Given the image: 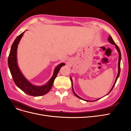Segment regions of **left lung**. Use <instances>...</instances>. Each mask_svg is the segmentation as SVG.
I'll return each mask as SVG.
<instances>
[{"label": "left lung", "mask_w": 131, "mask_h": 131, "mask_svg": "<svg viewBox=\"0 0 131 131\" xmlns=\"http://www.w3.org/2000/svg\"><path fill=\"white\" fill-rule=\"evenodd\" d=\"M108 41H109V42L110 43H112L113 45H115V48L116 49V50H117V52H118V54H119V56H118V73H117V77H116V78L115 81V82H114V85H113V86H112V89H111V90H110V91H109V92H108V93H107V94H106V95H108V94L111 92V91H112V90L113 89V88H114V87L115 85V84H116V81H117V79H118V77H119L120 73V61H121V52H120V49L118 48V46L116 44L115 42L114 41L113 39H112V37H111L110 35H109V36L108 39ZM70 80H71V82H72V90H73V92L74 94H75V96L77 97H78V98H80V100L85 101H86V102H92V101L94 102V101H97V100H100V99H101V98H98L97 100H94V101H89V100H84V99H83V98H82L80 97H79V96H78V95H77L76 93H75V91H74V89H73V80H72V78H71V77H70ZM106 95H105V96H106Z\"/></svg>", "instance_id": "1"}]
</instances>
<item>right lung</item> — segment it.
<instances>
[{"label": "right lung", "instance_id": "1", "mask_svg": "<svg viewBox=\"0 0 131 131\" xmlns=\"http://www.w3.org/2000/svg\"><path fill=\"white\" fill-rule=\"evenodd\" d=\"M25 31L26 30L16 38L11 46L8 57L9 68L15 84L19 89H20L25 93L30 95V96L34 97L41 96L46 94L52 88L55 78H56L61 67L63 66H65V63H60L55 67L52 77L45 85L42 86H37L31 84L22 74L17 63V47L18 43Z\"/></svg>", "mask_w": 131, "mask_h": 131}]
</instances>
